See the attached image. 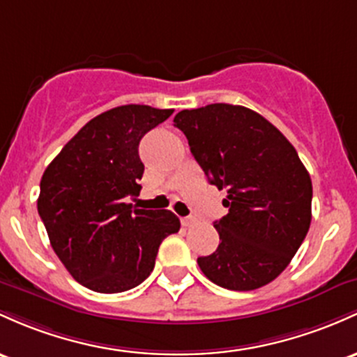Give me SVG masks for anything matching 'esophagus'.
Wrapping results in <instances>:
<instances>
[{"instance_id":"obj_1","label":"esophagus","mask_w":357,"mask_h":357,"mask_svg":"<svg viewBox=\"0 0 357 357\" xmlns=\"http://www.w3.org/2000/svg\"><path fill=\"white\" fill-rule=\"evenodd\" d=\"M181 223H183V227H193L195 223H197V218H195V217H183Z\"/></svg>"}]
</instances>
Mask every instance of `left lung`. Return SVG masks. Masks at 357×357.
Returning a JSON list of instances; mask_svg holds the SVG:
<instances>
[{"instance_id": "8db88e82", "label": "left lung", "mask_w": 357, "mask_h": 357, "mask_svg": "<svg viewBox=\"0 0 357 357\" xmlns=\"http://www.w3.org/2000/svg\"><path fill=\"white\" fill-rule=\"evenodd\" d=\"M174 127L211 185L227 190L229 213L213 222L220 244L198 257L199 269L234 291L271 283L312 222V179L295 147L264 116L238 105L183 109Z\"/></svg>"}]
</instances>
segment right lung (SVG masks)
<instances>
[{
  "label": "right lung",
  "instance_id": "obj_1",
  "mask_svg": "<svg viewBox=\"0 0 357 357\" xmlns=\"http://www.w3.org/2000/svg\"><path fill=\"white\" fill-rule=\"evenodd\" d=\"M172 109L123 105L89 120L47 166L37 199L50 245L70 276L98 293L135 288L160 242L181 227L169 210L134 208L140 139Z\"/></svg>",
  "mask_w": 357,
  "mask_h": 357
}]
</instances>
